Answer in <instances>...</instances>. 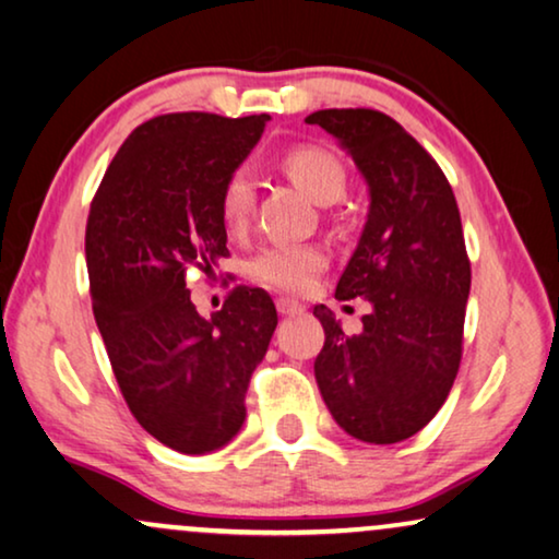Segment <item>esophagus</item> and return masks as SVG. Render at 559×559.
Here are the masks:
<instances>
[{
  "label": "esophagus",
  "instance_id": "34e87169",
  "mask_svg": "<svg viewBox=\"0 0 559 559\" xmlns=\"http://www.w3.org/2000/svg\"><path fill=\"white\" fill-rule=\"evenodd\" d=\"M275 307H278V314H284V317H296L304 311V304L294 301V299H278L275 301Z\"/></svg>",
  "mask_w": 559,
  "mask_h": 559
}]
</instances>
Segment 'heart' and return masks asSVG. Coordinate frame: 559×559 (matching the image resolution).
<instances>
[{
    "label": "heart",
    "mask_w": 559,
    "mask_h": 559,
    "mask_svg": "<svg viewBox=\"0 0 559 559\" xmlns=\"http://www.w3.org/2000/svg\"><path fill=\"white\" fill-rule=\"evenodd\" d=\"M281 168L307 197L319 204H332L345 193L347 174L340 158L319 145H296L284 153ZM255 206V186L248 170H235L219 191V217L229 235H242ZM326 267V252L314 242L267 245L250 260L248 271L258 284L275 292L301 294Z\"/></svg>",
    "instance_id": "heart-1"
}]
</instances>
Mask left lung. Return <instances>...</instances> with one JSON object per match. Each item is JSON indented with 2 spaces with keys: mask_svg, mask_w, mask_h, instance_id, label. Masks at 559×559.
<instances>
[{
  "mask_svg": "<svg viewBox=\"0 0 559 559\" xmlns=\"http://www.w3.org/2000/svg\"><path fill=\"white\" fill-rule=\"evenodd\" d=\"M370 186V212L340 275L337 299H366L360 334L324 304L314 376L334 421L355 440L393 444L435 419L463 360L471 258L455 193L437 160L378 109H319Z\"/></svg>",
  "mask_w": 559,
  "mask_h": 559,
  "instance_id": "8db88e82",
  "label": "left lung"
}]
</instances>
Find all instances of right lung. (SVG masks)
<instances>
[{
	"label": "right lung",
	"instance_id": "obj_1",
	"mask_svg": "<svg viewBox=\"0 0 559 559\" xmlns=\"http://www.w3.org/2000/svg\"><path fill=\"white\" fill-rule=\"evenodd\" d=\"M267 115L170 111L130 132L86 219L94 319L124 404L147 435L204 455L245 421V391L278 314L263 288L235 286L212 319L186 288L227 258L222 183L263 135Z\"/></svg>",
	"mask_w": 559,
	"mask_h": 559
}]
</instances>
